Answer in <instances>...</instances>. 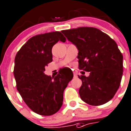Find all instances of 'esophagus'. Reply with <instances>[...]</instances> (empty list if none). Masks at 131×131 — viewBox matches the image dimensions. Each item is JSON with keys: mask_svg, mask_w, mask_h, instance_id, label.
<instances>
[{"mask_svg": "<svg viewBox=\"0 0 131 131\" xmlns=\"http://www.w3.org/2000/svg\"><path fill=\"white\" fill-rule=\"evenodd\" d=\"M74 76L75 77V78H76V77L78 76V75H77V74L75 72H74Z\"/></svg>", "mask_w": 131, "mask_h": 131, "instance_id": "esophagus-1", "label": "esophagus"}]
</instances>
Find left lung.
<instances>
[{
	"label": "left lung",
	"instance_id": "obj_1",
	"mask_svg": "<svg viewBox=\"0 0 131 131\" xmlns=\"http://www.w3.org/2000/svg\"><path fill=\"white\" fill-rule=\"evenodd\" d=\"M78 50L79 68L90 72L79 76L82 85L81 100L98 106L109 101L119 89L123 75V56L116 42L108 35L92 27L61 31Z\"/></svg>",
	"mask_w": 131,
	"mask_h": 131
}]
</instances>
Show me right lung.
Instances as JSON below:
<instances>
[{
	"instance_id": "obj_1",
	"label": "right lung",
	"mask_w": 131,
	"mask_h": 131,
	"mask_svg": "<svg viewBox=\"0 0 131 131\" xmlns=\"http://www.w3.org/2000/svg\"><path fill=\"white\" fill-rule=\"evenodd\" d=\"M59 41H66L59 31L35 35L15 58L17 89L29 108L40 115H52L60 109L64 89L73 78L72 72L59 73L54 78L45 74V67L52 61V47Z\"/></svg>"
}]
</instances>
